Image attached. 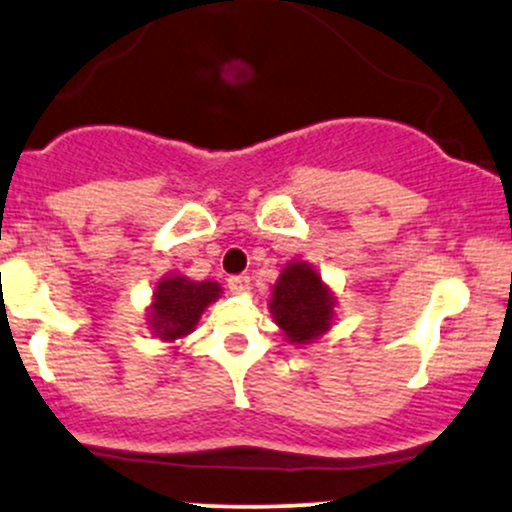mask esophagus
<instances>
[{
    "instance_id": "obj_1",
    "label": "esophagus",
    "mask_w": 512,
    "mask_h": 512,
    "mask_svg": "<svg viewBox=\"0 0 512 512\" xmlns=\"http://www.w3.org/2000/svg\"><path fill=\"white\" fill-rule=\"evenodd\" d=\"M249 283H251V278L246 276V273H239V276H229L227 278V285H229V290H232V293H244V290L249 288Z\"/></svg>"
}]
</instances>
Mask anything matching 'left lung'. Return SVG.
<instances>
[{
	"mask_svg": "<svg viewBox=\"0 0 512 512\" xmlns=\"http://www.w3.org/2000/svg\"><path fill=\"white\" fill-rule=\"evenodd\" d=\"M271 312L290 342H312L329 329L332 295L307 263H290L273 285Z\"/></svg>",
	"mask_w": 512,
	"mask_h": 512,
	"instance_id": "1",
	"label": "left lung"
}]
</instances>
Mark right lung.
I'll return each instance as SVG.
<instances>
[{
    "mask_svg": "<svg viewBox=\"0 0 512 512\" xmlns=\"http://www.w3.org/2000/svg\"><path fill=\"white\" fill-rule=\"evenodd\" d=\"M222 288L217 283H192L183 276L161 280L156 288V302H153V332L161 339H178L192 332L202 310L212 300L219 298Z\"/></svg>",
    "mask_w": 512,
    "mask_h": 512,
    "instance_id": "right-lung-1",
    "label": "right lung"
}]
</instances>
